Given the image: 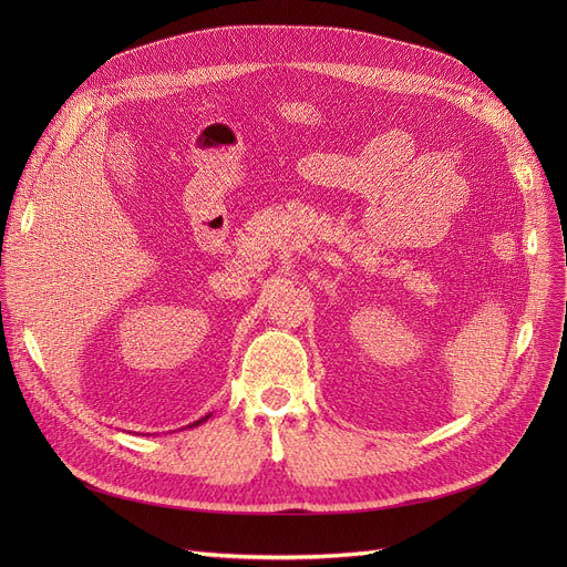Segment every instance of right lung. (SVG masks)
<instances>
[{
    "instance_id": "add662e5",
    "label": "right lung",
    "mask_w": 567,
    "mask_h": 567,
    "mask_svg": "<svg viewBox=\"0 0 567 567\" xmlns=\"http://www.w3.org/2000/svg\"><path fill=\"white\" fill-rule=\"evenodd\" d=\"M206 419H208V415H204V419H202V421H197V423H193V425H199V423H204Z\"/></svg>"
}]
</instances>
